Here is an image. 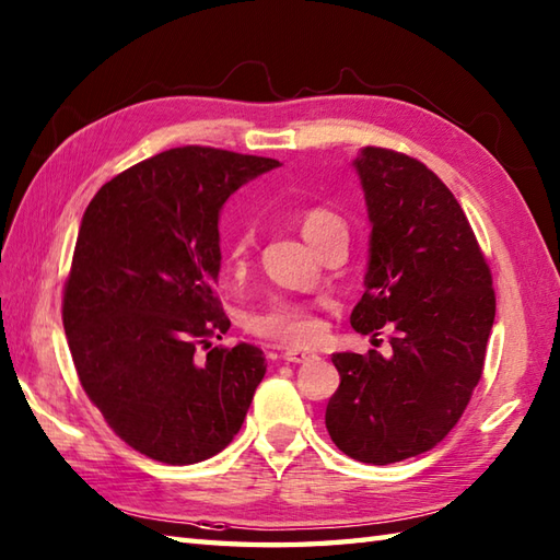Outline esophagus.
Segmentation results:
<instances>
[{"label": "esophagus", "mask_w": 560, "mask_h": 560, "mask_svg": "<svg viewBox=\"0 0 560 560\" xmlns=\"http://www.w3.org/2000/svg\"><path fill=\"white\" fill-rule=\"evenodd\" d=\"M315 353L313 351H303V349H287L283 351V361L289 363H305V361H313Z\"/></svg>", "instance_id": "obj_1"}]
</instances>
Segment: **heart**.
Listing matches in <instances>:
<instances>
[{
	"instance_id": "b5f03b06",
	"label": "heart",
	"mask_w": 560,
	"mask_h": 560,
	"mask_svg": "<svg viewBox=\"0 0 560 560\" xmlns=\"http://www.w3.org/2000/svg\"><path fill=\"white\" fill-rule=\"evenodd\" d=\"M337 225H343V221L329 209L313 207L301 213V231L311 245H315L319 235H325L329 229H337ZM253 237L255 235L249 225L233 237L231 243L233 261H243L247 257L249 247H253ZM249 329H253L257 337L289 343V347H305V343H311L319 337L323 325H319V319L313 313L311 305L289 301V299H277L261 307V311L253 313V317H249Z\"/></svg>"
}]
</instances>
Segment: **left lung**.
<instances>
[{
	"instance_id": "1",
	"label": "left lung",
	"mask_w": 560,
	"mask_h": 560,
	"mask_svg": "<svg viewBox=\"0 0 560 560\" xmlns=\"http://www.w3.org/2000/svg\"><path fill=\"white\" fill-rule=\"evenodd\" d=\"M361 177L371 259L351 327L389 353H335L341 375L325 423L335 445L365 464H392L435 447L479 385L495 317L491 269L459 201L407 153L365 147Z\"/></svg>"
}]
</instances>
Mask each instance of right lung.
Instances as JSON below:
<instances>
[{"instance_id": "right-lung-1", "label": "right lung", "mask_w": 560, "mask_h": 560, "mask_svg": "<svg viewBox=\"0 0 560 560\" xmlns=\"http://www.w3.org/2000/svg\"><path fill=\"white\" fill-rule=\"evenodd\" d=\"M277 165L171 149L105 183L83 213L62 299L71 361L115 435L141 455L195 464L241 431L267 363L249 343L211 347L231 327L217 295L219 211Z\"/></svg>"}]
</instances>
